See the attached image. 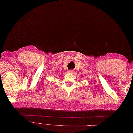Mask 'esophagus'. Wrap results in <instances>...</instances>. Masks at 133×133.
Returning a JSON list of instances; mask_svg holds the SVG:
<instances>
[{"label":"esophagus","instance_id":"esophagus-1","mask_svg":"<svg viewBox=\"0 0 133 133\" xmlns=\"http://www.w3.org/2000/svg\"><path fill=\"white\" fill-rule=\"evenodd\" d=\"M68 72L70 73V74H74V71L72 70H69Z\"/></svg>","mask_w":133,"mask_h":133}]
</instances>
